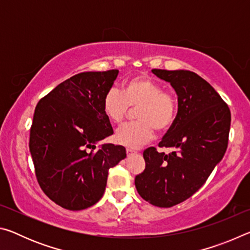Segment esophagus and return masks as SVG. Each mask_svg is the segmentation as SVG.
Returning a JSON list of instances; mask_svg holds the SVG:
<instances>
[{
  "mask_svg": "<svg viewBox=\"0 0 250 250\" xmlns=\"http://www.w3.org/2000/svg\"><path fill=\"white\" fill-rule=\"evenodd\" d=\"M126 154L128 155H130V154H134V153H137V151H135L134 149H131V147H126Z\"/></svg>",
  "mask_w": 250,
  "mask_h": 250,
  "instance_id": "esophagus-1",
  "label": "esophagus"
}]
</instances>
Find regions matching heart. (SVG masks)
<instances>
[{"label": "heart", "instance_id": "heart-1", "mask_svg": "<svg viewBox=\"0 0 250 250\" xmlns=\"http://www.w3.org/2000/svg\"><path fill=\"white\" fill-rule=\"evenodd\" d=\"M131 107H139V121L118 130L116 141L137 149L152 140L155 129L164 132L173 125L177 115V98L173 91L163 89L156 80L139 75L125 80L122 92L112 87L103 99L104 113L116 125H121L125 120Z\"/></svg>", "mask_w": 250, "mask_h": 250}]
</instances>
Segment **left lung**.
Segmentation results:
<instances>
[{"label":"left lung","mask_w":250,"mask_h":250,"mask_svg":"<svg viewBox=\"0 0 250 250\" xmlns=\"http://www.w3.org/2000/svg\"><path fill=\"white\" fill-rule=\"evenodd\" d=\"M170 83L177 95L179 109L161 147L143 152L146 168L135 176L140 196L158 207H172L188 200L208 179L225 154L230 129V110L206 80L189 70L152 69Z\"/></svg>","instance_id":"left-lung-1"}]
</instances>
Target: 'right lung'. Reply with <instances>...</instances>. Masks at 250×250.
I'll list each match as a JSON object with an SVG mask.
<instances>
[{
    "mask_svg": "<svg viewBox=\"0 0 250 250\" xmlns=\"http://www.w3.org/2000/svg\"><path fill=\"white\" fill-rule=\"evenodd\" d=\"M118 69L86 71L59 83L43 97L29 132L36 179L50 200L70 210L96 204L103 197L109 168L124 160L122 146L96 143L113 133L103 111V99Z\"/></svg>",
    "mask_w": 250,
    "mask_h": 250,
    "instance_id": "right-lung-1",
    "label": "right lung"
}]
</instances>
